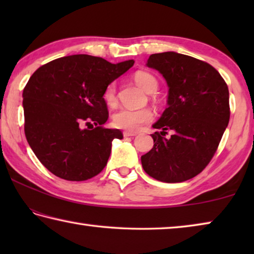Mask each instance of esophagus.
Instances as JSON below:
<instances>
[{"label":"esophagus","instance_id":"34e87169","mask_svg":"<svg viewBox=\"0 0 254 254\" xmlns=\"http://www.w3.org/2000/svg\"><path fill=\"white\" fill-rule=\"evenodd\" d=\"M134 135H136L135 132H131V131H124V132H123V136H124V137L134 136Z\"/></svg>","mask_w":254,"mask_h":254}]
</instances>
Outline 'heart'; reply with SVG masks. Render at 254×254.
<instances>
[{
  "instance_id": "b5f03b06",
  "label": "heart",
  "mask_w": 254,
  "mask_h": 254,
  "mask_svg": "<svg viewBox=\"0 0 254 254\" xmlns=\"http://www.w3.org/2000/svg\"><path fill=\"white\" fill-rule=\"evenodd\" d=\"M135 83L143 89L145 93L153 94L158 89V80L156 77L145 71H137L134 75ZM104 101L107 105L114 106L117 104V84L110 83L104 91ZM113 124L119 128L126 131L134 132L152 120V112L149 109H123L114 113Z\"/></svg>"
}]
</instances>
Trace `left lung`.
Listing matches in <instances>:
<instances>
[{
  "instance_id": "8db88e82",
  "label": "left lung",
  "mask_w": 254,
  "mask_h": 254,
  "mask_svg": "<svg viewBox=\"0 0 254 254\" xmlns=\"http://www.w3.org/2000/svg\"><path fill=\"white\" fill-rule=\"evenodd\" d=\"M145 66L168 85V107L153 124V148L141 157L145 173L163 183H182L203 171L230 121L229 88L209 64L175 51L153 54ZM167 129L173 131L165 138Z\"/></svg>"
}]
</instances>
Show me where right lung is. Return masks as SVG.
Listing matches in <instances>:
<instances>
[{
	"label": "right lung",
	"mask_w": 254,
	"mask_h": 254,
	"mask_svg": "<svg viewBox=\"0 0 254 254\" xmlns=\"http://www.w3.org/2000/svg\"><path fill=\"white\" fill-rule=\"evenodd\" d=\"M133 65V59L111 64L101 57L72 55L46 64L30 77L22 94L24 132L50 173L83 182L104 169L112 141L123 134L102 127L109 119L103 95L106 86Z\"/></svg>",
	"instance_id": "obj_1"
}]
</instances>
